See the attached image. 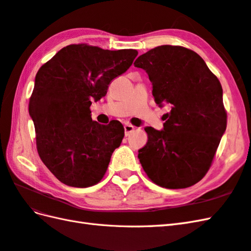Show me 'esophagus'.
<instances>
[{
  "label": "esophagus",
  "instance_id": "esophagus-1",
  "mask_svg": "<svg viewBox=\"0 0 251 251\" xmlns=\"http://www.w3.org/2000/svg\"><path fill=\"white\" fill-rule=\"evenodd\" d=\"M134 129H135V127L131 125H125V135L129 136L130 134L134 131Z\"/></svg>",
  "mask_w": 251,
  "mask_h": 251
}]
</instances>
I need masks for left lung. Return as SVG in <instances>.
<instances>
[{
	"label": "left lung",
	"mask_w": 251,
	"mask_h": 251,
	"mask_svg": "<svg viewBox=\"0 0 251 251\" xmlns=\"http://www.w3.org/2000/svg\"><path fill=\"white\" fill-rule=\"evenodd\" d=\"M134 66L148 73L156 104L172 107L162 131L145 129L148 142L138 150L145 173L165 188L196 184L227 126L221 82L196 52L180 46L151 49Z\"/></svg>",
	"instance_id": "8db88e82"
}]
</instances>
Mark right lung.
<instances>
[{
    "label": "right lung",
    "instance_id": "1",
    "mask_svg": "<svg viewBox=\"0 0 251 251\" xmlns=\"http://www.w3.org/2000/svg\"><path fill=\"white\" fill-rule=\"evenodd\" d=\"M137 54L133 49L70 45L38 70L28 103L36 146L41 161L64 184L88 187L104 176L125 129L117 120L107 126L94 121L90 105L106 95Z\"/></svg>",
    "mask_w": 251,
    "mask_h": 251
}]
</instances>
